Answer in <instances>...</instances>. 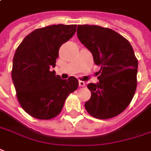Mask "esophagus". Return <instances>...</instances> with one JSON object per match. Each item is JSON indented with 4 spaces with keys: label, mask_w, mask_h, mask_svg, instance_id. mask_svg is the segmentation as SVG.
I'll use <instances>...</instances> for the list:
<instances>
[{
    "label": "esophagus",
    "mask_w": 151,
    "mask_h": 151,
    "mask_svg": "<svg viewBox=\"0 0 151 151\" xmlns=\"http://www.w3.org/2000/svg\"><path fill=\"white\" fill-rule=\"evenodd\" d=\"M79 86H80L81 87H84V86H86V83H85V81H79Z\"/></svg>",
    "instance_id": "1"
}]
</instances>
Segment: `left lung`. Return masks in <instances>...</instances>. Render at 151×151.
Segmentation results:
<instances>
[{
  "mask_svg": "<svg viewBox=\"0 0 151 151\" xmlns=\"http://www.w3.org/2000/svg\"><path fill=\"white\" fill-rule=\"evenodd\" d=\"M79 40L101 66L97 84H88L91 99L85 108L93 117L106 120L120 115L130 105L137 86L138 60L128 40L109 28L79 25Z\"/></svg>",
  "mask_w": 151,
  "mask_h": 151,
  "instance_id": "8db88e82",
  "label": "left lung"
}]
</instances>
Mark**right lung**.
<instances>
[{"mask_svg":"<svg viewBox=\"0 0 151 151\" xmlns=\"http://www.w3.org/2000/svg\"><path fill=\"white\" fill-rule=\"evenodd\" d=\"M76 25H52L33 31L17 47L12 78L22 109L39 120H50L60 113L68 96L77 90L74 76L60 79L55 66L62 44L76 31Z\"/></svg>","mask_w":151,"mask_h":151,"instance_id":"1","label":"right lung"}]
</instances>
